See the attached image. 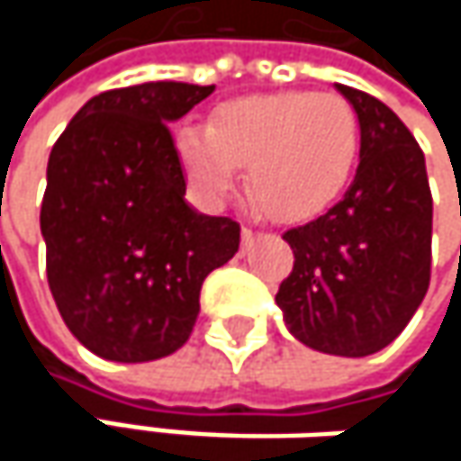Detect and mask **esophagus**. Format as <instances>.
I'll list each match as a JSON object with an SVG mask.
<instances>
[{"instance_id":"1","label":"esophagus","mask_w":461,"mask_h":461,"mask_svg":"<svg viewBox=\"0 0 461 461\" xmlns=\"http://www.w3.org/2000/svg\"><path fill=\"white\" fill-rule=\"evenodd\" d=\"M253 240H256V231L250 230V227H242V248H245V250L253 245Z\"/></svg>"}]
</instances>
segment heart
<instances>
[{"label":"heart","instance_id":"1","mask_svg":"<svg viewBox=\"0 0 461 461\" xmlns=\"http://www.w3.org/2000/svg\"><path fill=\"white\" fill-rule=\"evenodd\" d=\"M360 149L352 104L336 93L283 90L221 104L208 128H181L176 154L192 192L216 205L248 165L253 200L275 219H304L347 184Z\"/></svg>","mask_w":461,"mask_h":461}]
</instances>
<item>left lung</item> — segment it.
<instances>
[{
  "mask_svg": "<svg viewBox=\"0 0 461 461\" xmlns=\"http://www.w3.org/2000/svg\"><path fill=\"white\" fill-rule=\"evenodd\" d=\"M360 122V165L344 197L283 240L294 269L275 296L307 347L366 357L419 310L432 269V194L424 154L379 98L336 85Z\"/></svg>",
  "mask_w": 461,
  "mask_h": 461,
  "instance_id": "obj_1",
  "label": "left lung"
}]
</instances>
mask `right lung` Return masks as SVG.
<instances>
[{
    "mask_svg": "<svg viewBox=\"0 0 461 461\" xmlns=\"http://www.w3.org/2000/svg\"><path fill=\"white\" fill-rule=\"evenodd\" d=\"M211 93L170 79L106 90L50 151L47 283L68 330L98 357L146 363L184 347L205 277L240 248L237 221L186 205L170 133Z\"/></svg>",
    "mask_w": 461,
    "mask_h": 461,
    "instance_id": "obj_1",
    "label": "right lung"
}]
</instances>
